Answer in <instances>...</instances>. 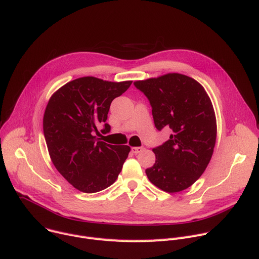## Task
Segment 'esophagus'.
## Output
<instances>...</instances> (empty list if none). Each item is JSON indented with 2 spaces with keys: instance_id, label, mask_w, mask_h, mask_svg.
Returning <instances> with one entry per match:
<instances>
[{
  "instance_id": "obj_1",
  "label": "esophagus",
  "mask_w": 259,
  "mask_h": 259,
  "mask_svg": "<svg viewBox=\"0 0 259 259\" xmlns=\"http://www.w3.org/2000/svg\"><path fill=\"white\" fill-rule=\"evenodd\" d=\"M144 150H145V148L135 147V148H132V149H131V152H132L133 154H138V153H142Z\"/></svg>"
}]
</instances>
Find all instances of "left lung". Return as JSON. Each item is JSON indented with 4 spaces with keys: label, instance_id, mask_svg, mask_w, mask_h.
<instances>
[{
    "label": "left lung",
    "instance_id": "8db88e82",
    "mask_svg": "<svg viewBox=\"0 0 259 259\" xmlns=\"http://www.w3.org/2000/svg\"><path fill=\"white\" fill-rule=\"evenodd\" d=\"M134 85L149 99L155 127L171 130L167 142L153 149L156 161L146 174L163 191H183L199 179L213 155L217 135L213 104L198 81L180 73L137 80Z\"/></svg>",
    "mask_w": 259,
    "mask_h": 259
}]
</instances>
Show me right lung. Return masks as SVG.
Wrapping results in <instances>:
<instances>
[{
	"label": "right lung",
	"mask_w": 259,
	"mask_h": 259,
	"mask_svg": "<svg viewBox=\"0 0 259 259\" xmlns=\"http://www.w3.org/2000/svg\"><path fill=\"white\" fill-rule=\"evenodd\" d=\"M132 81L111 82L85 76L67 82L51 97L43 116L46 146L58 171L77 190L95 193L112 185L130 147L101 142L94 133L106 123L110 103Z\"/></svg>",
	"instance_id": "right-lung-1"
}]
</instances>
